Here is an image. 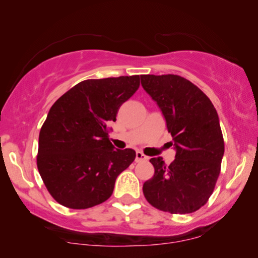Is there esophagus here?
Masks as SVG:
<instances>
[{
  "mask_svg": "<svg viewBox=\"0 0 258 258\" xmlns=\"http://www.w3.org/2000/svg\"><path fill=\"white\" fill-rule=\"evenodd\" d=\"M146 160H148V157L146 156V155H144L143 153H141V151H137L135 161L136 162H141V161H146Z\"/></svg>",
  "mask_w": 258,
  "mask_h": 258,
  "instance_id": "34e87169",
  "label": "esophagus"
}]
</instances>
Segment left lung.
I'll return each mask as SVG.
<instances>
[{"label":"left lung","instance_id":"obj_1","mask_svg":"<svg viewBox=\"0 0 258 258\" xmlns=\"http://www.w3.org/2000/svg\"><path fill=\"white\" fill-rule=\"evenodd\" d=\"M141 84L161 109L176 150L169 165L162 157L151 158L155 174L144 182V197L162 211L194 213L209 200L221 171L224 141L216 109L178 75H142Z\"/></svg>","mask_w":258,"mask_h":258}]
</instances>
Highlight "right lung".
Listing matches in <instances>:
<instances>
[{
    "label": "right lung",
    "mask_w": 258,
    "mask_h": 258,
    "mask_svg": "<svg viewBox=\"0 0 258 258\" xmlns=\"http://www.w3.org/2000/svg\"><path fill=\"white\" fill-rule=\"evenodd\" d=\"M141 76L86 80L52 104L38 137L37 168L50 195L70 209L103 203L133 163L135 150L115 149L108 124L135 94Z\"/></svg>",
    "instance_id": "obj_1"
}]
</instances>
